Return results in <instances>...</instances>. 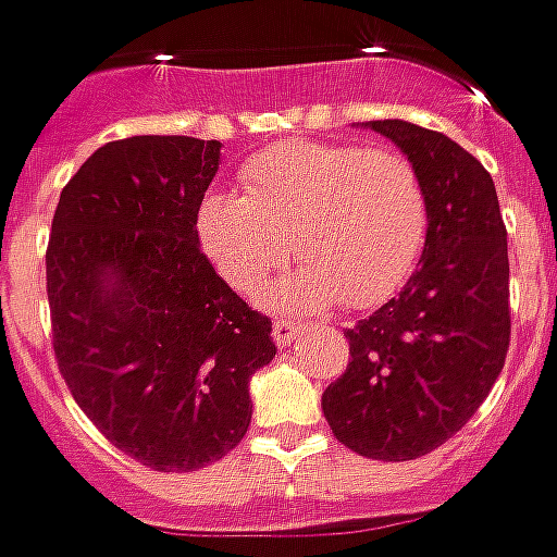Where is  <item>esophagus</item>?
I'll return each mask as SVG.
<instances>
[{
    "label": "esophagus",
    "instance_id": "34e87169",
    "mask_svg": "<svg viewBox=\"0 0 557 557\" xmlns=\"http://www.w3.org/2000/svg\"><path fill=\"white\" fill-rule=\"evenodd\" d=\"M272 337H275V344H278V347H290V344L300 337V325H297V322H290V319H275V325H272Z\"/></svg>",
    "mask_w": 557,
    "mask_h": 557
}]
</instances>
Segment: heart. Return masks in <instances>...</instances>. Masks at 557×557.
<instances>
[{"instance_id":"1","label":"heart","mask_w":557,"mask_h":557,"mask_svg":"<svg viewBox=\"0 0 557 557\" xmlns=\"http://www.w3.org/2000/svg\"><path fill=\"white\" fill-rule=\"evenodd\" d=\"M238 191H207L195 210L198 245L228 288L253 294L294 257L278 310L344 300L366 310L416 272L431 228L418 166L394 148L282 141L242 166Z\"/></svg>"}]
</instances>
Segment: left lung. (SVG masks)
Wrapping results in <instances>:
<instances>
[{
    "mask_svg": "<svg viewBox=\"0 0 557 557\" xmlns=\"http://www.w3.org/2000/svg\"><path fill=\"white\" fill-rule=\"evenodd\" d=\"M366 126L418 166L431 228L406 288L344 332L350 362L322 394V412L347 449L409 461L461 431L503 372L508 238L493 176L474 154L406 120Z\"/></svg>",
    "mask_w": 557,
    "mask_h": 557,
    "instance_id": "obj_1",
    "label": "left lung"
}]
</instances>
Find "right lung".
<instances>
[{
    "label": "right lung",
    "instance_id": "right-lung-1",
    "mask_svg": "<svg viewBox=\"0 0 557 557\" xmlns=\"http://www.w3.org/2000/svg\"><path fill=\"white\" fill-rule=\"evenodd\" d=\"M220 141L101 145L64 185L46 250L58 372L120 453L154 471L223 459L250 428L272 322L216 275L195 210Z\"/></svg>",
    "mask_w": 557,
    "mask_h": 557
}]
</instances>
